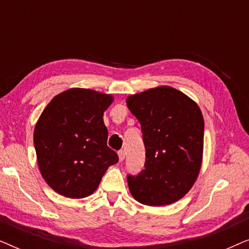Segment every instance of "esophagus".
<instances>
[{
  "mask_svg": "<svg viewBox=\"0 0 249 249\" xmlns=\"http://www.w3.org/2000/svg\"><path fill=\"white\" fill-rule=\"evenodd\" d=\"M118 155H119V160H120V161H124V158H125L124 151H119L118 152Z\"/></svg>",
  "mask_w": 249,
  "mask_h": 249,
  "instance_id": "34e87169",
  "label": "esophagus"
}]
</instances>
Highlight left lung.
Instances as JSON below:
<instances>
[{"mask_svg": "<svg viewBox=\"0 0 249 249\" xmlns=\"http://www.w3.org/2000/svg\"><path fill=\"white\" fill-rule=\"evenodd\" d=\"M142 127L144 170L128 175L131 195L149 206L182 198L195 183L203 158L204 119L198 105L181 91L162 86L127 98Z\"/></svg>", "mask_w": 249, "mask_h": 249, "instance_id": "8db88e82", "label": "left lung"}]
</instances>
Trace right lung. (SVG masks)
<instances>
[{"mask_svg":"<svg viewBox=\"0 0 249 249\" xmlns=\"http://www.w3.org/2000/svg\"><path fill=\"white\" fill-rule=\"evenodd\" d=\"M111 95L71 88L56 95L34 131L37 161L51 188L69 198L93 194L110 165L119 161L107 146L103 113Z\"/></svg>","mask_w":249,"mask_h":249,"instance_id":"obj_1","label":"right lung"}]
</instances>
